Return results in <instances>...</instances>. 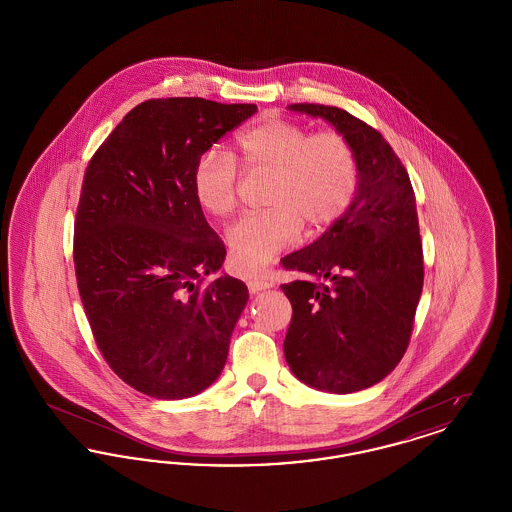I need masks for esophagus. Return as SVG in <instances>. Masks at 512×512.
<instances>
[{"label": "esophagus", "mask_w": 512, "mask_h": 512, "mask_svg": "<svg viewBox=\"0 0 512 512\" xmlns=\"http://www.w3.org/2000/svg\"><path fill=\"white\" fill-rule=\"evenodd\" d=\"M245 284H247L249 293H259L261 290H267V288L272 286V282L267 280V278H249Z\"/></svg>", "instance_id": "esophagus-1"}]
</instances>
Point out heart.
<instances>
[{"label": "heart", "mask_w": 512, "mask_h": 512, "mask_svg": "<svg viewBox=\"0 0 512 512\" xmlns=\"http://www.w3.org/2000/svg\"><path fill=\"white\" fill-rule=\"evenodd\" d=\"M242 169L272 174L267 205L247 213L226 230L228 261L240 274H257L297 240L303 222L311 230L334 224L351 205L359 186L355 149L338 132L311 134L299 122L270 117L236 138ZM240 169L232 155L217 147L205 149L192 172L197 205L228 217L238 205Z\"/></svg>", "instance_id": "1"}]
</instances>
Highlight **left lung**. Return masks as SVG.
<instances>
[{
  "label": "left lung",
  "mask_w": 512,
  "mask_h": 512,
  "mask_svg": "<svg viewBox=\"0 0 512 512\" xmlns=\"http://www.w3.org/2000/svg\"><path fill=\"white\" fill-rule=\"evenodd\" d=\"M292 111L330 122L359 161L347 211L282 267L293 315L284 355L307 386L353 393L384 380L403 359L422 293L424 263L411 178L384 136L351 113L320 103Z\"/></svg>",
  "instance_id": "obj_1"
}]
</instances>
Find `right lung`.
Masks as SVG:
<instances>
[{"instance_id": "obj_1", "label": "right lung", "mask_w": 512, "mask_h": 512, "mask_svg": "<svg viewBox=\"0 0 512 512\" xmlns=\"http://www.w3.org/2000/svg\"><path fill=\"white\" fill-rule=\"evenodd\" d=\"M257 113L253 103L147 99L99 146L74 220V272L111 370L155 399L219 378L249 299L232 276L207 280L226 249L192 192L197 157Z\"/></svg>"}]
</instances>
